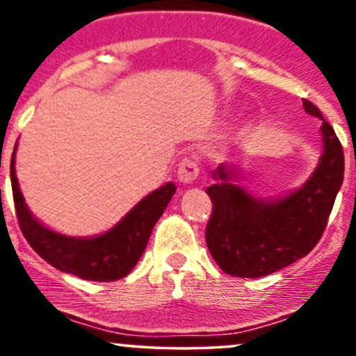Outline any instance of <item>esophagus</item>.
I'll list each match as a JSON object with an SVG mask.
<instances>
[{"instance_id": "34e87169", "label": "esophagus", "mask_w": 356, "mask_h": 356, "mask_svg": "<svg viewBox=\"0 0 356 356\" xmlns=\"http://www.w3.org/2000/svg\"><path fill=\"white\" fill-rule=\"evenodd\" d=\"M177 177L182 184H191L199 177V164L194 159L186 157L182 159V162L179 164L177 169Z\"/></svg>"}]
</instances>
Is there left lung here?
<instances>
[{"label": "left lung", "mask_w": 356, "mask_h": 356, "mask_svg": "<svg viewBox=\"0 0 356 356\" xmlns=\"http://www.w3.org/2000/svg\"><path fill=\"white\" fill-rule=\"evenodd\" d=\"M303 107L323 120L325 150L318 169L300 191L280 201L264 202L229 182L227 167L214 170L220 182L206 189L212 201L206 243L227 275L261 277L280 271L308 254L326 229L343 182L345 157L333 127L323 118L320 108L306 99Z\"/></svg>", "instance_id": "left-lung-1"}]
</instances>
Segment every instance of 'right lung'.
I'll use <instances>...</instances> for the list:
<instances>
[{"label":"right lung","mask_w":356,"mask_h":356,"mask_svg":"<svg viewBox=\"0 0 356 356\" xmlns=\"http://www.w3.org/2000/svg\"><path fill=\"white\" fill-rule=\"evenodd\" d=\"M10 170L19 229L35 252L60 271L102 283L120 280L132 271L145 251L155 222L175 192L172 182L165 184L142 199L113 229L99 238L75 239L47 229L28 211L16 181L15 150L11 155Z\"/></svg>","instance_id":"1"}]
</instances>
